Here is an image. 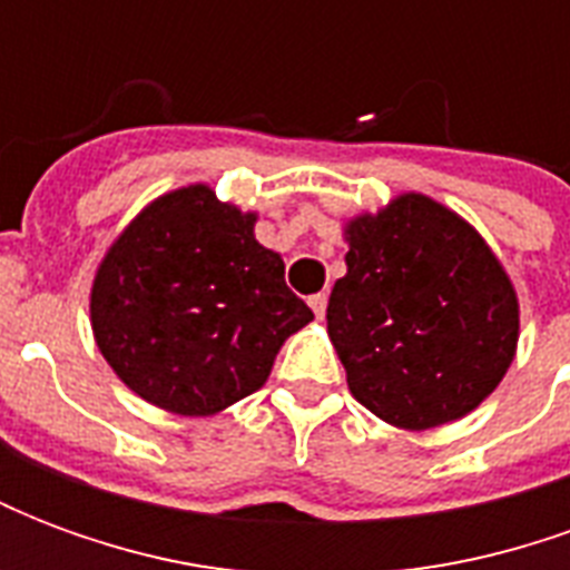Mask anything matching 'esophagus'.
<instances>
[{
  "instance_id": "esophagus-1",
  "label": "esophagus",
  "mask_w": 570,
  "mask_h": 570,
  "mask_svg": "<svg viewBox=\"0 0 570 570\" xmlns=\"http://www.w3.org/2000/svg\"><path fill=\"white\" fill-rule=\"evenodd\" d=\"M326 302H330V298H326V293H314V296L308 298V305L314 308V314H317V317H323V311H326Z\"/></svg>"
}]
</instances>
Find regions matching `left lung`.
Returning <instances> with one entry per match:
<instances>
[{
	"label": "left lung",
	"mask_w": 570,
	"mask_h": 570,
	"mask_svg": "<svg viewBox=\"0 0 570 570\" xmlns=\"http://www.w3.org/2000/svg\"><path fill=\"white\" fill-rule=\"evenodd\" d=\"M347 244L326 323L351 394L406 430L464 419L513 363L519 302L501 262L424 195L354 219Z\"/></svg>",
	"instance_id": "1"
}]
</instances>
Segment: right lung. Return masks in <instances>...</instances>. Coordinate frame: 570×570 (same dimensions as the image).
Segmentation results:
<instances>
[{
  "mask_svg": "<svg viewBox=\"0 0 570 570\" xmlns=\"http://www.w3.org/2000/svg\"><path fill=\"white\" fill-rule=\"evenodd\" d=\"M253 223L207 186H188L146 207L106 253L91 289L94 338L151 406H232L265 384L286 335L314 321Z\"/></svg>",
  "mask_w": 570,
  "mask_h": 570,
  "instance_id": "right-lung-1",
  "label": "right lung"
}]
</instances>
